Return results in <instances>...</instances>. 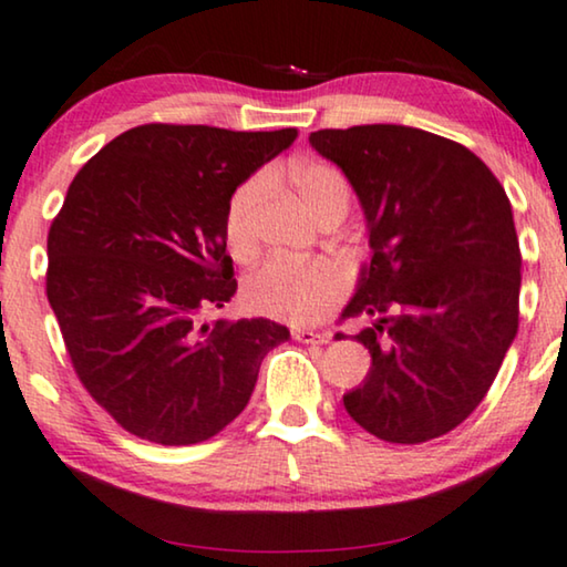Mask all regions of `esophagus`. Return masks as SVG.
Instances as JSON below:
<instances>
[{
	"label": "esophagus",
	"mask_w": 567,
	"mask_h": 567,
	"mask_svg": "<svg viewBox=\"0 0 567 567\" xmlns=\"http://www.w3.org/2000/svg\"><path fill=\"white\" fill-rule=\"evenodd\" d=\"M292 339L300 341V344H326L329 333L306 329V326H292Z\"/></svg>",
	"instance_id": "1"
}]
</instances>
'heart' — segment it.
Here are the masks:
<instances>
[{
  "instance_id": "heart-1",
  "label": "heart",
  "mask_w": 567,
  "mask_h": 567,
  "mask_svg": "<svg viewBox=\"0 0 567 567\" xmlns=\"http://www.w3.org/2000/svg\"><path fill=\"white\" fill-rule=\"evenodd\" d=\"M290 179L310 210L321 215L331 205H349V182L337 166L326 162H302L292 166ZM267 189L265 174L244 179L226 203L223 234L238 261L257 251L254 213ZM344 295V275L331 261H292L275 257L251 272L244 282V306L257 316L277 321L313 323L337 306Z\"/></svg>"
}]
</instances>
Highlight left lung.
Here are the masks:
<instances>
[{
	"mask_svg": "<svg viewBox=\"0 0 567 567\" xmlns=\"http://www.w3.org/2000/svg\"><path fill=\"white\" fill-rule=\"evenodd\" d=\"M308 141L347 174L372 249L341 313L367 321L354 339L372 367L344 409L378 440H436L481 405L519 329L512 203L473 151L419 127H329Z\"/></svg>",
	"mask_w": 567,
	"mask_h": 567,
	"instance_id": "obj_1",
	"label": "left lung"
}]
</instances>
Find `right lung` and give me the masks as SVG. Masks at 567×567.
<instances>
[{
  "label": "right lung",
  "instance_id": "right-lung-1",
  "mask_svg": "<svg viewBox=\"0 0 567 567\" xmlns=\"http://www.w3.org/2000/svg\"><path fill=\"white\" fill-rule=\"evenodd\" d=\"M298 138L148 123L94 154L48 230L45 292L94 401L141 440H210L246 409L269 318L205 323L234 298L223 215L234 189Z\"/></svg>",
  "mask_w": 567,
  "mask_h": 567
}]
</instances>
